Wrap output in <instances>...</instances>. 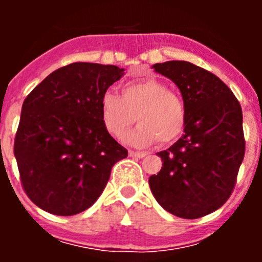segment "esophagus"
Returning a JSON list of instances; mask_svg holds the SVG:
<instances>
[{
  "label": "esophagus",
  "instance_id": "34e87169",
  "mask_svg": "<svg viewBox=\"0 0 262 262\" xmlns=\"http://www.w3.org/2000/svg\"><path fill=\"white\" fill-rule=\"evenodd\" d=\"M128 154H129V156L139 157V159H142V157L147 156V154H145V152H140V151H129Z\"/></svg>",
  "mask_w": 262,
  "mask_h": 262
}]
</instances>
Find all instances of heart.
Segmentation results:
<instances>
[{
    "mask_svg": "<svg viewBox=\"0 0 262 262\" xmlns=\"http://www.w3.org/2000/svg\"><path fill=\"white\" fill-rule=\"evenodd\" d=\"M138 127L126 139L135 145L157 142L169 144L181 135L186 124V106L180 94L156 78L129 81L122 96L105 92L101 98V118L106 131L123 136L135 120Z\"/></svg>",
    "mask_w": 262,
    "mask_h": 262,
    "instance_id": "1",
    "label": "heart"
}]
</instances>
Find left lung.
<instances>
[{
	"instance_id": "8db88e82",
	"label": "left lung",
	"mask_w": 262,
	"mask_h": 262,
	"mask_svg": "<svg viewBox=\"0 0 262 262\" xmlns=\"http://www.w3.org/2000/svg\"><path fill=\"white\" fill-rule=\"evenodd\" d=\"M154 68L181 90L186 124L184 135L157 154L163 168L149 177V187L170 214L202 217L235 189L245 154L242 106L221 78L191 62L173 60Z\"/></svg>"
}]
</instances>
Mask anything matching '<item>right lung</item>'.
Here are the masks:
<instances>
[{"label":"right lung","instance_id":"add662e5","mask_svg":"<svg viewBox=\"0 0 262 262\" xmlns=\"http://www.w3.org/2000/svg\"><path fill=\"white\" fill-rule=\"evenodd\" d=\"M123 71L72 62L48 75L25 99L14 156L23 190L41 210L71 216L89 209L111 168L128 155L101 118V98Z\"/></svg>","mask_w":262,"mask_h":262}]
</instances>
